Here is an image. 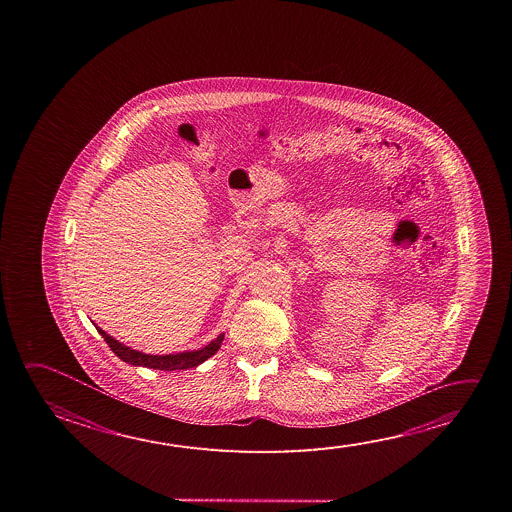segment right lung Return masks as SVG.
Instances as JSON below:
<instances>
[{"mask_svg":"<svg viewBox=\"0 0 512 512\" xmlns=\"http://www.w3.org/2000/svg\"><path fill=\"white\" fill-rule=\"evenodd\" d=\"M101 337L107 341L110 350L118 355L121 361L128 362L132 366H144V368L162 369V371H176V369H189L200 366L207 361L214 353L218 352L219 346L225 339V334H219L214 341H210L202 350L194 352L171 353V355H150V353L137 352L128 348L125 344L119 343L114 337H110L105 330L96 327Z\"/></svg>","mask_w":512,"mask_h":512,"instance_id":"1","label":"right lung"}]
</instances>
